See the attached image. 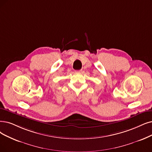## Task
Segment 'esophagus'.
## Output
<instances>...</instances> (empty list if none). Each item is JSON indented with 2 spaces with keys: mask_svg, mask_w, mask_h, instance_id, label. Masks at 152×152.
Masks as SVG:
<instances>
[{
  "mask_svg": "<svg viewBox=\"0 0 152 152\" xmlns=\"http://www.w3.org/2000/svg\"><path fill=\"white\" fill-rule=\"evenodd\" d=\"M77 73H81L82 72V70H76L75 71Z\"/></svg>",
  "mask_w": 152,
  "mask_h": 152,
  "instance_id": "obj_1",
  "label": "esophagus"
}]
</instances>
